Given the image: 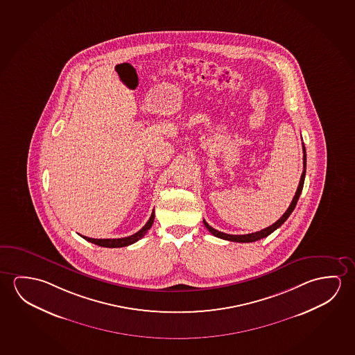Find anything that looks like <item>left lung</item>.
<instances>
[{
    "label": "left lung",
    "instance_id": "left-lung-1",
    "mask_svg": "<svg viewBox=\"0 0 355 355\" xmlns=\"http://www.w3.org/2000/svg\"><path fill=\"white\" fill-rule=\"evenodd\" d=\"M302 153H304V171H302V175H301L300 183H299V187H297V191L295 193V197L293 198V202H291L289 207H288V210L284 213L283 216L279 218L278 221H275V223H274L273 225H270L269 227H266V229L261 230V231H257V232H252V234H248V235H229V234H225V232H221V231L213 229L210 225L207 224L205 220H202V223L205 225V227L209 230V232H211L215 237L223 239V240L232 241V242H242V243L247 242V243H248V242H254V241L264 239V237H267V236L270 235L272 232H274L275 230L279 229V227L286 221V218H289L290 214L294 211L295 207H296V204H297V200H299V198H300L301 191H302V187H304L306 175V148L304 142H302Z\"/></svg>",
    "mask_w": 355,
    "mask_h": 355
}]
</instances>
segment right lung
I'll use <instances>...</instances> for the list:
<instances>
[{"label": "right lung", "instance_id": "obj_1", "mask_svg": "<svg viewBox=\"0 0 355 355\" xmlns=\"http://www.w3.org/2000/svg\"><path fill=\"white\" fill-rule=\"evenodd\" d=\"M153 220H155V211H153L151 216L148 218V223L145 224V226L141 230H139L137 234L134 235L128 236V237H123V239H91V237H86V236H82L85 240L94 243V245H101V247H107V248H119V247H125V245H132L137 241L142 239L144 236L146 235L148 230L151 229V226L153 224Z\"/></svg>", "mask_w": 355, "mask_h": 355}]
</instances>
